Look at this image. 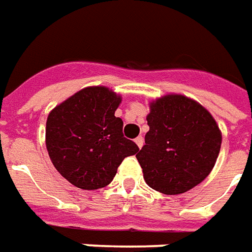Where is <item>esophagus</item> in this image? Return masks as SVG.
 <instances>
[{
    "mask_svg": "<svg viewBox=\"0 0 252 252\" xmlns=\"http://www.w3.org/2000/svg\"><path fill=\"white\" fill-rule=\"evenodd\" d=\"M134 142L137 144V146H138L139 149H141V148H142V146H144V138H142L141 135H139V137H137V138L134 139Z\"/></svg>",
    "mask_w": 252,
    "mask_h": 252,
    "instance_id": "obj_1",
    "label": "esophagus"
}]
</instances>
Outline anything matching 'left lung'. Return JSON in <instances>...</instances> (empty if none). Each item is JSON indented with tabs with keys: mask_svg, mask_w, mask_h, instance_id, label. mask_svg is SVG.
I'll return each instance as SVG.
<instances>
[{
	"mask_svg": "<svg viewBox=\"0 0 252 252\" xmlns=\"http://www.w3.org/2000/svg\"><path fill=\"white\" fill-rule=\"evenodd\" d=\"M149 107V131L135 156L145 181L161 193H184L214 169L221 131L208 110L185 95L168 94Z\"/></svg>",
	"mask_w": 252,
	"mask_h": 252,
	"instance_id": "obj_1",
	"label": "left lung"
}]
</instances>
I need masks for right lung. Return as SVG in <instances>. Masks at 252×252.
Returning <instances> with one entry per match:
<instances>
[{
    "label": "right lung",
    "instance_id": "1",
    "mask_svg": "<svg viewBox=\"0 0 252 252\" xmlns=\"http://www.w3.org/2000/svg\"><path fill=\"white\" fill-rule=\"evenodd\" d=\"M121 95L104 86L80 90L49 113L45 145L53 166L80 189L103 188L118 166L139 149L125 138L124 122L115 117Z\"/></svg>",
    "mask_w": 252,
    "mask_h": 252
}]
</instances>
